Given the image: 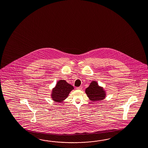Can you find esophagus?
Here are the masks:
<instances>
[{
  "label": "esophagus",
  "mask_w": 148,
  "mask_h": 148,
  "mask_svg": "<svg viewBox=\"0 0 148 148\" xmlns=\"http://www.w3.org/2000/svg\"><path fill=\"white\" fill-rule=\"evenodd\" d=\"M77 89L78 90H82V86H80V87H77Z\"/></svg>",
  "instance_id": "obj_1"
}]
</instances>
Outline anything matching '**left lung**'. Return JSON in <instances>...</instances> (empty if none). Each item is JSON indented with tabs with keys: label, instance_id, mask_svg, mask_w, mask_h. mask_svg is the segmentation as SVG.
Instances as JSON below:
<instances>
[{
	"label": "left lung",
	"instance_id": "obj_1",
	"mask_svg": "<svg viewBox=\"0 0 148 148\" xmlns=\"http://www.w3.org/2000/svg\"><path fill=\"white\" fill-rule=\"evenodd\" d=\"M85 92L89 99L92 101H101L105 99L106 96V92L104 89L98 86L96 81L91 82L89 86L85 90Z\"/></svg>",
	"mask_w": 148,
	"mask_h": 148
}]
</instances>
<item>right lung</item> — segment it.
<instances>
[{
	"label": "right lung",
	"instance_id": "add662e5",
	"mask_svg": "<svg viewBox=\"0 0 148 148\" xmlns=\"http://www.w3.org/2000/svg\"><path fill=\"white\" fill-rule=\"evenodd\" d=\"M74 89L72 85H70L66 80H60L53 88L51 98L53 101L57 103H61L68 97L70 91Z\"/></svg>",
	"mask_w": 148,
	"mask_h": 148
}]
</instances>
